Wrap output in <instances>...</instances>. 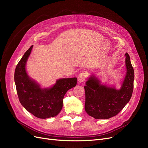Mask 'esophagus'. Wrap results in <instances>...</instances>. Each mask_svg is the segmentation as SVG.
Returning a JSON list of instances; mask_svg holds the SVG:
<instances>
[{
  "label": "esophagus",
  "instance_id": "34e87169",
  "mask_svg": "<svg viewBox=\"0 0 148 148\" xmlns=\"http://www.w3.org/2000/svg\"><path fill=\"white\" fill-rule=\"evenodd\" d=\"M87 77V75L86 73L84 72V71H83V72H82L81 73H80L78 77V83H82L83 82L85 81V79H86Z\"/></svg>",
  "mask_w": 148,
  "mask_h": 148
}]
</instances>
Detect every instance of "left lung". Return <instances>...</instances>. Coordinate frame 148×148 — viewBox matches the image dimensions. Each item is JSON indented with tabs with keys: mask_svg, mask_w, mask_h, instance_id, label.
I'll return each mask as SVG.
<instances>
[{
	"mask_svg": "<svg viewBox=\"0 0 148 148\" xmlns=\"http://www.w3.org/2000/svg\"><path fill=\"white\" fill-rule=\"evenodd\" d=\"M125 66L127 72L122 86L116 89L101 83L95 75H92L84 86L85 106L86 113L96 119H107L117 115L130 100L134 82V70L130 58L125 53Z\"/></svg>",
	"mask_w": 148,
	"mask_h": 148,
	"instance_id": "1",
	"label": "left lung"
}]
</instances>
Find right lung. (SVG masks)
I'll return each instance as SVG.
<instances>
[{"label":"right lung","mask_w":148,"mask_h":148,"mask_svg":"<svg viewBox=\"0 0 148 148\" xmlns=\"http://www.w3.org/2000/svg\"><path fill=\"white\" fill-rule=\"evenodd\" d=\"M33 47L25 53L16 66L14 79L17 95L21 104L35 117L43 119L53 117L61 111L64 96L77 85V78L59 79L51 88H41L26 71V62Z\"/></svg>","instance_id":"1"}]
</instances>
